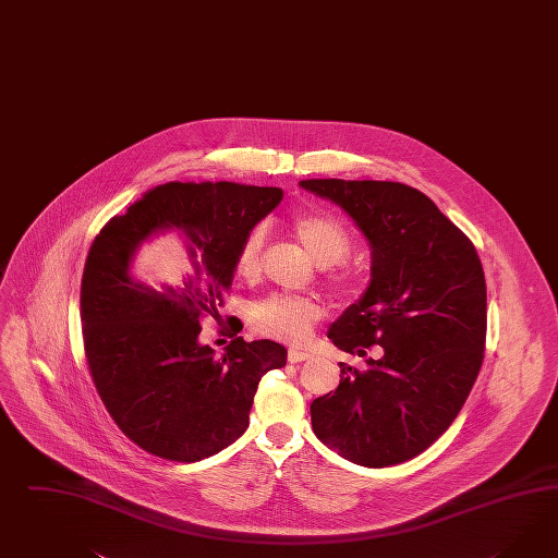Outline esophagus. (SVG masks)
<instances>
[{"label":"esophagus","mask_w":558,"mask_h":558,"mask_svg":"<svg viewBox=\"0 0 558 558\" xmlns=\"http://www.w3.org/2000/svg\"><path fill=\"white\" fill-rule=\"evenodd\" d=\"M308 360H311V353L296 351V349H290V351H288V362L290 363L308 362Z\"/></svg>","instance_id":"34e87169"}]
</instances>
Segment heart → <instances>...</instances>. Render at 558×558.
I'll return each mask as SVG.
<instances>
[{
  "instance_id": "b5f03b06",
  "label": "heart",
  "mask_w": 558,
  "mask_h": 558,
  "mask_svg": "<svg viewBox=\"0 0 558 558\" xmlns=\"http://www.w3.org/2000/svg\"><path fill=\"white\" fill-rule=\"evenodd\" d=\"M292 235L301 241L320 266H332L345 259L351 252V235L345 227L320 213H294L288 221ZM266 233L262 227H254L241 240L235 254V271L243 280H256L262 271ZM320 317L317 302L304 296L274 294L266 301L257 302L252 308L250 323L259 335H268L287 343H302L308 335L313 323Z\"/></svg>"
}]
</instances>
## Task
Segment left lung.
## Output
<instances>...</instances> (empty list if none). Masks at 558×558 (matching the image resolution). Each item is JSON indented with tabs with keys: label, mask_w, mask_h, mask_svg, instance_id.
Returning a JSON list of instances; mask_svg holds the SVG:
<instances>
[{
	"label": "left lung",
	"mask_w": 558,
	"mask_h": 558,
	"mask_svg": "<svg viewBox=\"0 0 558 558\" xmlns=\"http://www.w3.org/2000/svg\"><path fill=\"white\" fill-rule=\"evenodd\" d=\"M304 191L339 205L372 250L360 301L329 329L353 355L381 347L360 372L341 363L335 392L311 404L320 442L363 468L426 451L457 418L485 349L487 292L468 235L402 182L313 179Z\"/></svg>",
	"instance_id": "8db88e82"
}]
</instances>
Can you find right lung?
<instances>
[{"instance_id":"1","label":"right lung","mask_w":558,"mask_h":558,"mask_svg":"<svg viewBox=\"0 0 558 558\" xmlns=\"http://www.w3.org/2000/svg\"><path fill=\"white\" fill-rule=\"evenodd\" d=\"M278 186L166 182L90 245L81 282L85 355L107 412L137 447L193 463L245 433L257 384L287 365V349L235 337L223 355L201 343V323L219 317L245 233L282 201ZM180 233L192 270L179 288H151L131 274L136 250Z\"/></svg>"}]
</instances>
